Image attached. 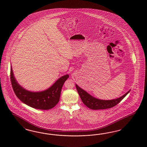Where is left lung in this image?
Returning <instances> with one entry per match:
<instances>
[{"label":"left lung","mask_w":147,"mask_h":147,"mask_svg":"<svg viewBox=\"0 0 147 147\" xmlns=\"http://www.w3.org/2000/svg\"><path fill=\"white\" fill-rule=\"evenodd\" d=\"M76 88L80 95L82 101L88 108L94 110L105 109L114 107L119 103L122 100V99L125 98L130 92L129 90L128 92H127L123 96L116 99L111 100H103L92 96L87 92L81 89L78 85H76Z\"/></svg>","instance_id":"left-lung-1"}]
</instances>
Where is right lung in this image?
<instances>
[{
  "label": "right lung",
  "instance_id": "1",
  "mask_svg": "<svg viewBox=\"0 0 147 147\" xmlns=\"http://www.w3.org/2000/svg\"><path fill=\"white\" fill-rule=\"evenodd\" d=\"M10 78L14 92L19 100L35 109L48 110L55 107L59 101L62 86L69 75L62 76L49 88L44 91L33 92L27 90L18 84L11 67Z\"/></svg>",
  "mask_w": 147,
  "mask_h": 147
}]
</instances>
